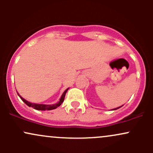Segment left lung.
<instances>
[{
    "mask_svg": "<svg viewBox=\"0 0 153 153\" xmlns=\"http://www.w3.org/2000/svg\"><path fill=\"white\" fill-rule=\"evenodd\" d=\"M122 106H120V107H122ZM120 107H119V108H120ZM119 108H114V109H113V110H116V109H118Z\"/></svg>",
    "mask_w": 153,
    "mask_h": 153,
    "instance_id": "left-lung-1",
    "label": "left lung"
}]
</instances>
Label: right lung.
I'll return each instance as SVG.
<instances>
[{
    "mask_svg": "<svg viewBox=\"0 0 153 153\" xmlns=\"http://www.w3.org/2000/svg\"><path fill=\"white\" fill-rule=\"evenodd\" d=\"M68 88L66 89L65 91V92L63 93L62 96H61L60 99H59V101L58 103H55V104H53V105H45V104H36V103H30L29 102V101H27L26 100H25L24 99H23L22 96L19 95L18 93L19 96L21 98V99L23 101H24V103H26L27 106H29V107H32V108H34V109H36V110H39V111H45V110H52V109H54V108H57V107L60 106L61 104H62L63 101H64V99H65V94L67 93V91H68Z\"/></svg>",
    "mask_w": 153,
    "mask_h": 153,
    "instance_id": "right-lung-1",
    "label": "right lung"
}]
</instances>
